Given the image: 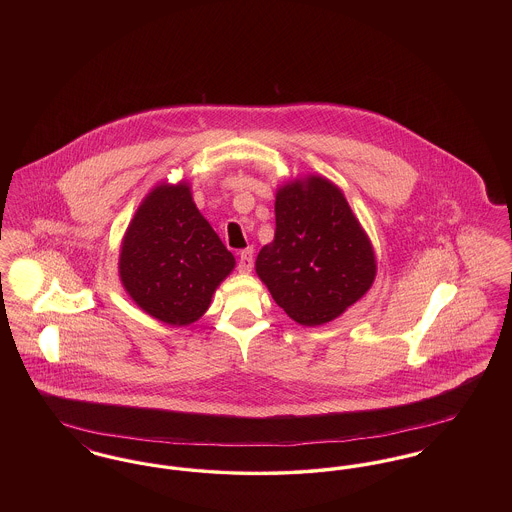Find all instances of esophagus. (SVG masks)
I'll list each match as a JSON object with an SVG mask.
<instances>
[{"label":"esophagus","mask_w":512,"mask_h":512,"mask_svg":"<svg viewBox=\"0 0 512 512\" xmlns=\"http://www.w3.org/2000/svg\"><path fill=\"white\" fill-rule=\"evenodd\" d=\"M253 268V249L247 247L242 253H240V259H238V270L240 272H249Z\"/></svg>","instance_id":"obj_1"}]
</instances>
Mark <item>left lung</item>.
<instances>
[{
  "label": "left lung",
  "instance_id": "left-lung-1",
  "mask_svg": "<svg viewBox=\"0 0 512 512\" xmlns=\"http://www.w3.org/2000/svg\"><path fill=\"white\" fill-rule=\"evenodd\" d=\"M274 213V240L255 261L272 299L305 326L340 317L376 278L374 249L347 199L330 180L307 176L276 192Z\"/></svg>",
  "mask_w": 512,
  "mask_h": 512
}]
</instances>
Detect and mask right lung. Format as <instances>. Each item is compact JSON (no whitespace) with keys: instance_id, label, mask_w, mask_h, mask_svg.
I'll list each match as a JSON object with an SVG mask.
<instances>
[{"instance_id":"right-lung-1","label":"right lung","mask_w":512,"mask_h":512,"mask_svg":"<svg viewBox=\"0 0 512 512\" xmlns=\"http://www.w3.org/2000/svg\"><path fill=\"white\" fill-rule=\"evenodd\" d=\"M234 255L195 207L186 182L155 186L122 238L119 274L134 303L161 322L188 326L211 305Z\"/></svg>"}]
</instances>
